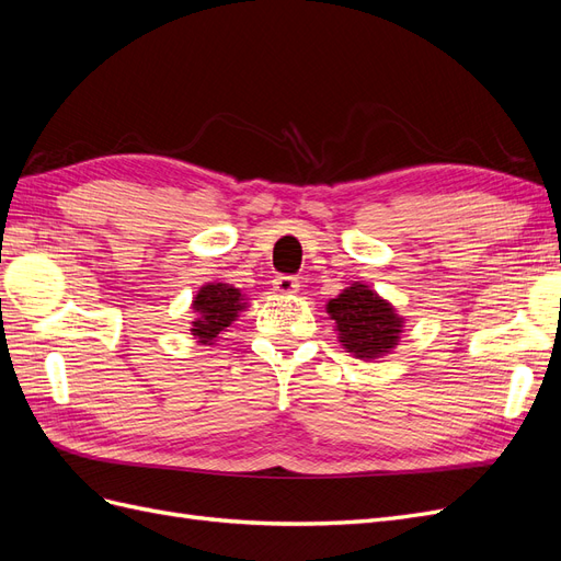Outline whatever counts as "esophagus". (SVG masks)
<instances>
[{
	"label": "esophagus",
	"instance_id": "1",
	"mask_svg": "<svg viewBox=\"0 0 561 561\" xmlns=\"http://www.w3.org/2000/svg\"><path fill=\"white\" fill-rule=\"evenodd\" d=\"M274 290L278 295H295L299 290V280L295 276H276L274 278Z\"/></svg>",
	"mask_w": 561,
	"mask_h": 561
}]
</instances>
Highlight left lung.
<instances>
[{"mask_svg":"<svg viewBox=\"0 0 561 561\" xmlns=\"http://www.w3.org/2000/svg\"><path fill=\"white\" fill-rule=\"evenodd\" d=\"M339 342L360 360H377L393 351L402 334V316L369 285L353 283L328 301Z\"/></svg>","mask_w":561,"mask_h":561,"instance_id":"obj_1","label":"left lung"}]
</instances>
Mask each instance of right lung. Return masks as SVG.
<instances>
[{
  "mask_svg": "<svg viewBox=\"0 0 561 561\" xmlns=\"http://www.w3.org/2000/svg\"><path fill=\"white\" fill-rule=\"evenodd\" d=\"M245 307L248 301H243L239 287L229 283L203 285L192 301V309L196 313L192 320L194 339H198V344L210 346Z\"/></svg>",
  "mask_w": 561,
  "mask_h": 561,
  "instance_id": "1",
  "label": "right lung"
}]
</instances>
